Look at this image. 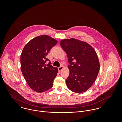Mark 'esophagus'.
<instances>
[{
	"label": "esophagus",
	"mask_w": 122,
	"mask_h": 122,
	"mask_svg": "<svg viewBox=\"0 0 122 122\" xmlns=\"http://www.w3.org/2000/svg\"><path fill=\"white\" fill-rule=\"evenodd\" d=\"M63 69V66H61L59 68H58V70H59V72H61V70H62Z\"/></svg>",
	"instance_id": "34e87169"
}]
</instances>
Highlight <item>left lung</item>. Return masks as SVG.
<instances>
[{
  "mask_svg": "<svg viewBox=\"0 0 122 122\" xmlns=\"http://www.w3.org/2000/svg\"><path fill=\"white\" fill-rule=\"evenodd\" d=\"M60 45L70 64L67 86L74 92H85L95 81L100 69L96 51L86 42L73 38L61 40Z\"/></svg>",
  "mask_w": 122,
  "mask_h": 122,
  "instance_id": "left-lung-1",
  "label": "left lung"
}]
</instances>
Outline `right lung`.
Segmentation results:
<instances>
[{"mask_svg":"<svg viewBox=\"0 0 122 122\" xmlns=\"http://www.w3.org/2000/svg\"><path fill=\"white\" fill-rule=\"evenodd\" d=\"M58 41L46 35L36 36L23 48L20 55V68L29 86L37 92H43L53 86L58 70L46 58L49 52ZM50 61L47 65L45 62Z\"/></svg>","mask_w":122,"mask_h":122,"instance_id":"add662e5","label":"right lung"}]
</instances>
